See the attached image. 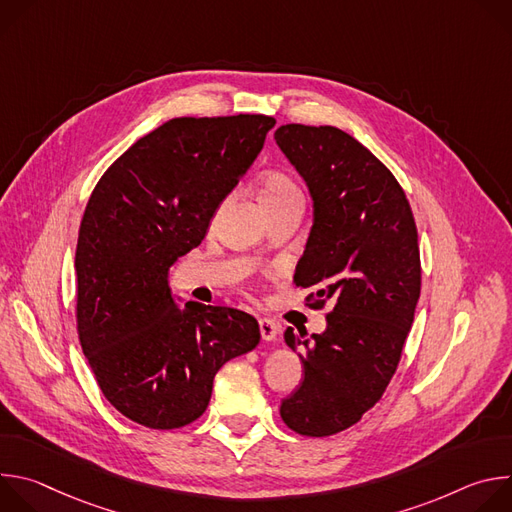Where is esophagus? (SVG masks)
<instances>
[{
    "mask_svg": "<svg viewBox=\"0 0 512 512\" xmlns=\"http://www.w3.org/2000/svg\"><path fill=\"white\" fill-rule=\"evenodd\" d=\"M259 330H261V338L267 340V342H271V340H275V336H277V332H279V326H277L275 322L267 320V318H261V320H259Z\"/></svg>",
    "mask_w": 512,
    "mask_h": 512,
    "instance_id": "34e87169",
    "label": "esophagus"
}]
</instances>
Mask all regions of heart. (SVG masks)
Returning a JSON list of instances; mask_svg holds the SVG:
<instances>
[{"label":"heart","mask_w":512,"mask_h":512,"mask_svg":"<svg viewBox=\"0 0 512 512\" xmlns=\"http://www.w3.org/2000/svg\"><path fill=\"white\" fill-rule=\"evenodd\" d=\"M257 194H259V202L263 208L291 202V200H298V202L304 200L302 190L294 182V178H289L287 174H283L279 170H269V172L261 174V178L257 182Z\"/></svg>","instance_id":"b5f03b06"}]
</instances>
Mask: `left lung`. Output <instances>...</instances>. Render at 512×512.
Instances as JSON below:
<instances>
[{"label": "left lung", "mask_w": 512, "mask_h": 512, "mask_svg": "<svg viewBox=\"0 0 512 512\" xmlns=\"http://www.w3.org/2000/svg\"><path fill=\"white\" fill-rule=\"evenodd\" d=\"M275 141L314 200L294 281L314 289L310 308L332 304L322 334L285 330L304 381L279 413L296 433L324 437L360 421L397 371L421 291L417 227L395 176L346 131L287 123Z\"/></svg>", "instance_id": "1"}]
</instances>
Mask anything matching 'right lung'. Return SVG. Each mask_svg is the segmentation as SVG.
I'll return each mask as SVG.
<instances>
[{"label": "right lung", "instance_id": "obj_1", "mask_svg": "<svg viewBox=\"0 0 512 512\" xmlns=\"http://www.w3.org/2000/svg\"><path fill=\"white\" fill-rule=\"evenodd\" d=\"M267 115L176 117L137 139L97 182L79 229L77 330L107 401L176 429L198 419L223 364L259 344L253 316L174 304L168 271L261 152Z\"/></svg>", "mask_w": 512, "mask_h": 512}]
</instances>
